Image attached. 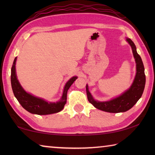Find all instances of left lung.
<instances>
[{
  "instance_id": "left-lung-1",
  "label": "left lung",
  "mask_w": 155,
  "mask_h": 155,
  "mask_svg": "<svg viewBox=\"0 0 155 155\" xmlns=\"http://www.w3.org/2000/svg\"><path fill=\"white\" fill-rule=\"evenodd\" d=\"M127 41L132 48L133 54L136 62L135 79L130 88L121 95L111 101L104 102L95 101L89 91L88 85H86L88 101L96 109L109 113L125 112L132 108L142 96L146 84V76L142 60L136 51V46L133 41L129 38H127Z\"/></svg>"
}]
</instances>
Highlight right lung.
Here are the masks:
<instances>
[{
	"label": "right lung",
	"instance_id": "obj_1",
	"mask_svg": "<svg viewBox=\"0 0 155 155\" xmlns=\"http://www.w3.org/2000/svg\"><path fill=\"white\" fill-rule=\"evenodd\" d=\"M16 59L17 57H15L12 67L11 83L14 96L23 108L31 114L37 115H48L61 111L66 103L68 90L77 79V77H72L65 84L63 95L59 101L56 103H51V102L48 103L45 100L27 93L20 85L15 72Z\"/></svg>",
	"mask_w": 155,
	"mask_h": 155
}]
</instances>
